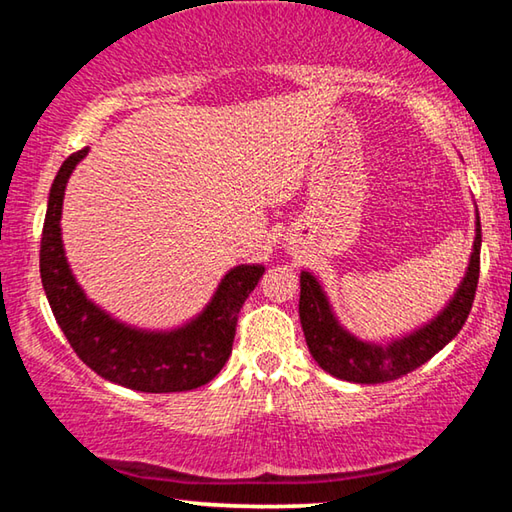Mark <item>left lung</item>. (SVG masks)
<instances>
[{
	"mask_svg": "<svg viewBox=\"0 0 512 512\" xmlns=\"http://www.w3.org/2000/svg\"><path fill=\"white\" fill-rule=\"evenodd\" d=\"M474 244L467 271L461 284L449 298L447 305L433 316L429 323L415 327L413 332L397 339L375 343L354 336L350 329L336 318L327 293L320 287L316 275L309 271L300 273V323L305 332L311 357L329 375L354 384H384L400 379L406 372L420 368L433 354L461 332L470 316L476 282H479V257H481V221L476 212Z\"/></svg>",
	"mask_w": 512,
	"mask_h": 512,
	"instance_id": "obj_1",
	"label": "left lung"
}]
</instances>
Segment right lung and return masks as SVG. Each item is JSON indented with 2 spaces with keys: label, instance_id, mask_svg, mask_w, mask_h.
Instances as JSON below:
<instances>
[{
  "label": "right lung",
  "instance_id": "1",
  "mask_svg": "<svg viewBox=\"0 0 512 512\" xmlns=\"http://www.w3.org/2000/svg\"><path fill=\"white\" fill-rule=\"evenodd\" d=\"M88 151L69 155L49 189L40 241V277L56 323L85 366L119 386L140 393H180L203 386L228 361L239 309L264 275V266L230 268L201 314L176 329L151 332L112 318L76 282L60 232L67 180Z\"/></svg>",
  "mask_w": 512,
  "mask_h": 512
}]
</instances>
